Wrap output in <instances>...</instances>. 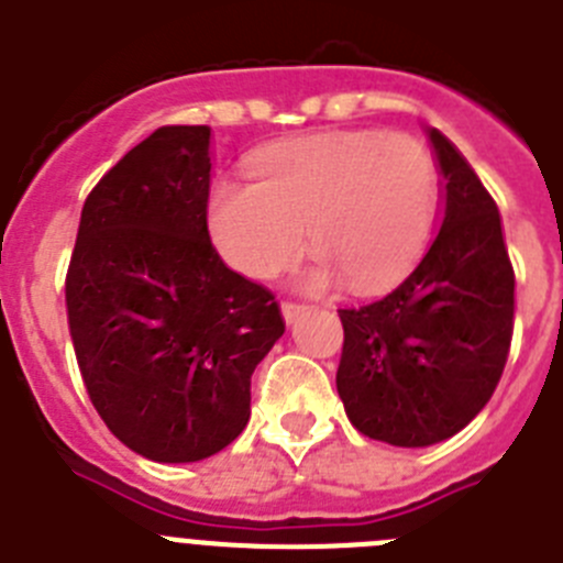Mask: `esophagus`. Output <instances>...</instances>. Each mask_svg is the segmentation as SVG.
Returning a JSON list of instances; mask_svg holds the SVG:
<instances>
[{
  "label": "esophagus",
  "instance_id": "obj_1",
  "mask_svg": "<svg viewBox=\"0 0 563 563\" xmlns=\"http://www.w3.org/2000/svg\"><path fill=\"white\" fill-rule=\"evenodd\" d=\"M305 312L307 305H296V301H285V305H282V316H285L287 324H292V321H296L298 316H305Z\"/></svg>",
  "mask_w": 563,
  "mask_h": 563
}]
</instances>
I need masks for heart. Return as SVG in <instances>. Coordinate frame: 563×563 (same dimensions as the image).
Listing matches in <instances>:
<instances>
[{
	"instance_id": "1",
	"label": "heart",
	"mask_w": 563,
	"mask_h": 563,
	"mask_svg": "<svg viewBox=\"0 0 563 563\" xmlns=\"http://www.w3.org/2000/svg\"><path fill=\"white\" fill-rule=\"evenodd\" d=\"M253 183L222 177L208 194V228L228 265L271 278L301 253L310 225L321 247L305 282L346 273L355 290H377L409 271L431 236L440 172L409 134L324 132L265 148Z\"/></svg>"
}]
</instances>
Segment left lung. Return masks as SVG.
<instances>
[{"mask_svg": "<svg viewBox=\"0 0 563 563\" xmlns=\"http://www.w3.org/2000/svg\"><path fill=\"white\" fill-rule=\"evenodd\" d=\"M445 180L429 253L400 287L338 310V395L369 440L426 449L474 420L494 395L514 338L516 276L501 217L460 148L426 129Z\"/></svg>", "mask_w": 563, "mask_h": 563, "instance_id": "left-lung-1", "label": "left lung"}]
</instances>
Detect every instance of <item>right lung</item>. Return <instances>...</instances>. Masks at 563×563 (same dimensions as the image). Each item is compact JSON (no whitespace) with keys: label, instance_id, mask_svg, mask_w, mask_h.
<instances>
[{"label":"right lung","instance_id":"obj_1","mask_svg":"<svg viewBox=\"0 0 563 563\" xmlns=\"http://www.w3.org/2000/svg\"><path fill=\"white\" fill-rule=\"evenodd\" d=\"M211 126H163L101 177L67 271L87 395L154 462H200L251 420V375L285 335L276 298L208 236Z\"/></svg>","mask_w":563,"mask_h":563}]
</instances>
